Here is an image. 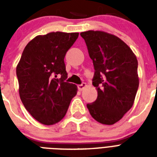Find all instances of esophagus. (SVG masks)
<instances>
[{
	"label": "esophagus",
	"mask_w": 157,
	"mask_h": 157,
	"mask_svg": "<svg viewBox=\"0 0 157 157\" xmlns=\"http://www.w3.org/2000/svg\"><path fill=\"white\" fill-rule=\"evenodd\" d=\"M78 90H83V89L85 88V87H86V83H82L81 84V85H78Z\"/></svg>",
	"instance_id": "esophagus-1"
}]
</instances>
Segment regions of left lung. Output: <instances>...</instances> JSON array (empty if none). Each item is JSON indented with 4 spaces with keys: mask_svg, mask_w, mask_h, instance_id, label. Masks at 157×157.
Segmentation results:
<instances>
[{
    "mask_svg": "<svg viewBox=\"0 0 157 157\" xmlns=\"http://www.w3.org/2000/svg\"><path fill=\"white\" fill-rule=\"evenodd\" d=\"M94 67L93 86L98 91L87 108L103 124L119 121L134 104L139 88L138 60L131 49L116 36L101 31L81 33Z\"/></svg>",
    "mask_w": 157,
    "mask_h": 157,
    "instance_id": "8db88e82",
    "label": "left lung"
}]
</instances>
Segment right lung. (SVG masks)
<instances>
[{
  "instance_id": "obj_1",
  "label": "right lung",
  "mask_w": 157,
  "mask_h": 157,
  "mask_svg": "<svg viewBox=\"0 0 157 157\" xmlns=\"http://www.w3.org/2000/svg\"><path fill=\"white\" fill-rule=\"evenodd\" d=\"M78 36L61 32L37 36L26 45L17 65L21 101L41 124L60 121L76 94L77 86L65 81L64 57Z\"/></svg>"
}]
</instances>
